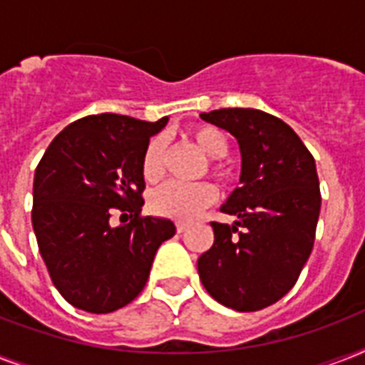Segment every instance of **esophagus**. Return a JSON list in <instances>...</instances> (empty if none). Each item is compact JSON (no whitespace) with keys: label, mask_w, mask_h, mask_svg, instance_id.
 <instances>
[{"label":"esophagus","mask_w":365,"mask_h":365,"mask_svg":"<svg viewBox=\"0 0 365 365\" xmlns=\"http://www.w3.org/2000/svg\"><path fill=\"white\" fill-rule=\"evenodd\" d=\"M185 229H187V223H185V222H176V231H178V233H183Z\"/></svg>","instance_id":"34e87169"}]
</instances>
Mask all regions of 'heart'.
<instances>
[{"instance_id":"obj_1","label":"heart","mask_w":365,"mask_h":365,"mask_svg":"<svg viewBox=\"0 0 365 365\" xmlns=\"http://www.w3.org/2000/svg\"><path fill=\"white\" fill-rule=\"evenodd\" d=\"M187 138L208 157L222 159L229 151V140L225 132L210 125H197L187 130ZM210 172L216 178H225L223 166L212 160ZM165 174V143L160 138H151L143 149L142 176L148 183H157ZM217 197L216 187L208 182L176 183L168 182L149 195V208L157 216L174 220H191L210 206Z\"/></svg>"}]
</instances>
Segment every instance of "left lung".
<instances>
[{"label":"left lung","mask_w":365,"mask_h":365,"mask_svg":"<svg viewBox=\"0 0 365 365\" xmlns=\"http://www.w3.org/2000/svg\"><path fill=\"white\" fill-rule=\"evenodd\" d=\"M200 119L237 138L242 172L222 206L237 222H212L214 244L197 261L199 277L217 303L261 311L294 288L312 252L322 200L314 157L265 111L223 108Z\"/></svg>","instance_id":"8db88e82"}]
</instances>
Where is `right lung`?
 I'll return each mask as SVG.
<instances>
[{"label":"right lung","instance_id":"add662e5","mask_svg":"<svg viewBox=\"0 0 365 365\" xmlns=\"http://www.w3.org/2000/svg\"><path fill=\"white\" fill-rule=\"evenodd\" d=\"M100 113L54 138L34 178L31 225L54 288L70 305L106 314L136 299L170 220L142 216L143 149L166 125ZM113 211L131 217L110 225Z\"/></svg>","mask_w":365,"mask_h":365}]
</instances>
